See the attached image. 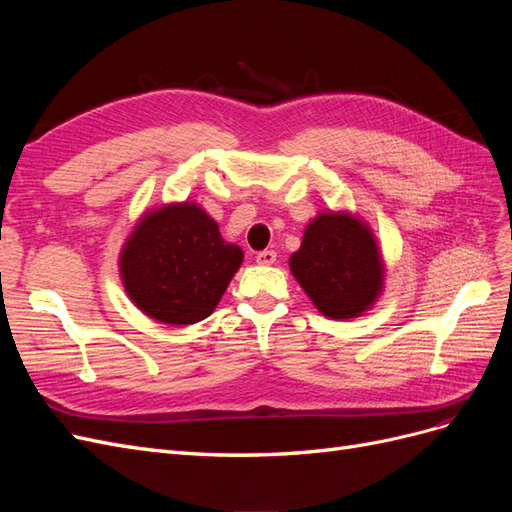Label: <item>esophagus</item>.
Returning a JSON list of instances; mask_svg holds the SVG:
<instances>
[{"instance_id": "34e87169", "label": "esophagus", "mask_w": 512, "mask_h": 512, "mask_svg": "<svg viewBox=\"0 0 512 512\" xmlns=\"http://www.w3.org/2000/svg\"><path fill=\"white\" fill-rule=\"evenodd\" d=\"M275 258H277V254L273 250H265V252H258L256 254L258 265H273Z\"/></svg>"}]
</instances>
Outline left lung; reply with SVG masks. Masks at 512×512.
Returning <instances> with one entry per match:
<instances>
[{"instance_id": "1", "label": "left lung", "mask_w": 512, "mask_h": 512, "mask_svg": "<svg viewBox=\"0 0 512 512\" xmlns=\"http://www.w3.org/2000/svg\"><path fill=\"white\" fill-rule=\"evenodd\" d=\"M288 262L309 301L331 320L367 314L384 292L382 247L367 220L348 209H327L309 220Z\"/></svg>"}]
</instances>
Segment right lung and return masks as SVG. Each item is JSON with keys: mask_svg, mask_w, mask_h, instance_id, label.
<instances>
[{"mask_svg": "<svg viewBox=\"0 0 512 512\" xmlns=\"http://www.w3.org/2000/svg\"><path fill=\"white\" fill-rule=\"evenodd\" d=\"M243 262V250L196 200L149 207L119 250V277L141 312L170 327L205 320Z\"/></svg>", "mask_w": 512, "mask_h": 512, "instance_id": "1", "label": "right lung"}]
</instances>
